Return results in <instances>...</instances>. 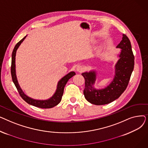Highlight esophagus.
Wrapping results in <instances>:
<instances>
[{"label":"esophagus","mask_w":148,"mask_h":148,"mask_svg":"<svg viewBox=\"0 0 148 148\" xmlns=\"http://www.w3.org/2000/svg\"><path fill=\"white\" fill-rule=\"evenodd\" d=\"M76 69H77V71H78V72H79V73H82V72H83V71L84 68H83L82 66H81V65H79V66H77V67Z\"/></svg>","instance_id":"esophagus-1"}]
</instances>
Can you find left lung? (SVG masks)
Masks as SVG:
<instances>
[{
    "instance_id": "1",
    "label": "left lung",
    "mask_w": 148,
    "mask_h": 148,
    "mask_svg": "<svg viewBox=\"0 0 148 148\" xmlns=\"http://www.w3.org/2000/svg\"><path fill=\"white\" fill-rule=\"evenodd\" d=\"M116 48L121 49L119 60L115 65L114 79L110 84L104 89L94 88L97 74L94 71L82 74L85 80L83 94L88 101L95 105L110 103L118 99L126 89L134 69V56L132 51L130 41L123 34L122 40Z\"/></svg>"
}]
</instances>
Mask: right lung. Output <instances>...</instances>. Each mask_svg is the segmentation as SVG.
<instances>
[{"label":"right lung","mask_w":148,"mask_h":148,"mask_svg":"<svg viewBox=\"0 0 148 148\" xmlns=\"http://www.w3.org/2000/svg\"><path fill=\"white\" fill-rule=\"evenodd\" d=\"M26 36L27 35L25 36L21 40H20L16 45H15V47L12 51L11 67V73L12 81L15 84V87H16L20 95L26 103H27L30 105H32L34 106H35L39 108H52L54 106H57L60 102L62 95H63V94H64V90L65 86L66 85V83L68 82V80L69 79H71L72 77H73L75 74V73L74 71H71L68 74H67L64 77H62L58 83L57 89L55 93H54V94L50 98L48 99H45V100L35 99L27 96L25 93L23 92V91L22 90V89L20 86V85L18 83L17 79L16 73H15V55H16V52L18 48L19 47V46L22 43V42L24 41V40L26 38Z\"/></svg>","instance_id":"add662e5"}]
</instances>
